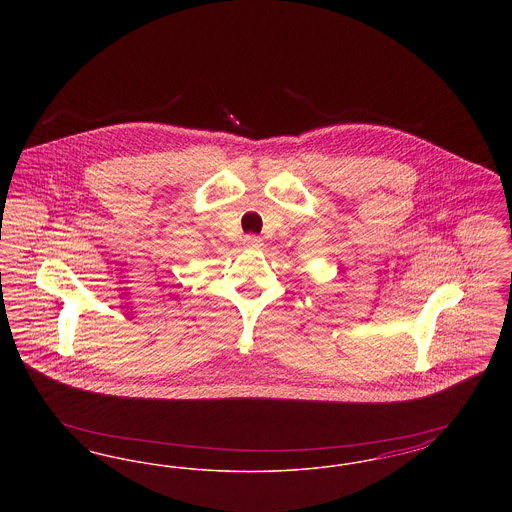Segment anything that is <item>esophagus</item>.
I'll return each mask as SVG.
<instances>
[{"mask_svg": "<svg viewBox=\"0 0 512 512\" xmlns=\"http://www.w3.org/2000/svg\"><path fill=\"white\" fill-rule=\"evenodd\" d=\"M244 245L245 247H261L263 240L259 236H255V234H249V236L244 238Z\"/></svg>", "mask_w": 512, "mask_h": 512, "instance_id": "obj_1", "label": "esophagus"}]
</instances>
